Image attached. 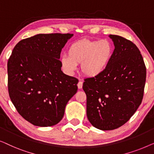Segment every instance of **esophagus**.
Listing matches in <instances>:
<instances>
[{
	"mask_svg": "<svg viewBox=\"0 0 154 154\" xmlns=\"http://www.w3.org/2000/svg\"><path fill=\"white\" fill-rule=\"evenodd\" d=\"M78 88H79V89H81L83 88V82L79 81V83H78Z\"/></svg>",
	"mask_w": 154,
	"mask_h": 154,
	"instance_id": "esophagus-1",
	"label": "esophagus"
}]
</instances>
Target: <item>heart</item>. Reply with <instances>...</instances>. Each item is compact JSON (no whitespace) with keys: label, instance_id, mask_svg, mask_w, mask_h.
Wrapping results in <instances>:
<instances>
[{"label":"heart","instance_id":"heart-1","mask_svg":"<svg viewBox=\"0 0 154 154\" xmlns=\"http://www.w3.org/2000/svg\"><path fill=\"white\" fill-rule=\"evenodd\" d=\"M113 54V46L106 39H83L71 43L68 56L60 59L62 69L69 75L73 74L78 64H81V71L89 77H96L107 68Z\"/></svg>","mask_w":154,"mask_h":154}]
</instances>
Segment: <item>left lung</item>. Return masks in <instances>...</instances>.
<instances>
[{"mask_svg": "<svg viewBox=\"0 0 154 154\" xmlns=\"http://www.w3.org/2000/svg\"><path fill=\"white\" fill-rule=\"evenodd\" d=\"M109 36L115 49L108 66L83 85L88 121L102 130L116 129L129 121L142 103L146 75L137 47L119 35Z\"/></svg>", "mask_w": 154, "mask_h": 154, "instance_id": "left-lung-1", "label": "left lung"}]
</instances>
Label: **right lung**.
<instances>
[{
	"instance_id": "1",
	"label": "right lung",
	"mask_w": 154,
	"mask_h": 154,
	"mask_svg": "<svg viewBox=\"0 0 154 154\" xmlns=\"http://www.w3.org/2000/svg\"><path fill=\"white\" fill-rule=\"evenodd\" d=\"M71 33H40L15 45L8 62V92L18 113L29 123L49 127L62 119L76 93L79 80L62 72V49Z\"/></svg>"
}]
</instances>
